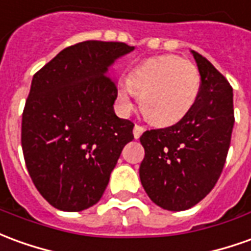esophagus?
I'll use <instances>...</instances> for the list:
<instances>
[{"label":"esophagus","instance_id":"34e87169","mask_svg":"<svg viewBox=\"0 0 251 251\" xmlns=\"http://www.w3.org/2000/svg\"><path fill=\"white\" fill-rule=\"evenodd\" d=\"M144 131H145V127H144V126H141V125L134 126V129H133V134H134V138L141 137V134H143Z\"/></svg>","mask_w":251,"mask_h":251}]
</instances>
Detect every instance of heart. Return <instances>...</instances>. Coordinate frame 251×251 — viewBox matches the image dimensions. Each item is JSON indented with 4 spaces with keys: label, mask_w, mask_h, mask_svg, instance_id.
<instances>
[{
    "label": "heart",
    "mask_w": 251,
    "mask_h": 251,
    "mask_svg": "<svg viewBox=\"0 0 251 251\" xmlns=\"http://www.w3.org/2000/svg\"><path fill=\"white\" fill-rule=\"evenodd\" d=\"M200 88L201 76L196 65L178 55H162L134 68L127 83H118L117 101L124 111H130L138 95L148 120L168 126L192 111Z\"/></svg>",
    "instance_id": "b5f03b06"
}]
</instances>
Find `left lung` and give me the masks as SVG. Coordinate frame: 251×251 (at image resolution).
I'll return each instance as SVG.
<instances>
[{"label":"left lung","instance_id":"left-lung-1","mask_svg":"<svg viewBox=\"0 0 251 251\" xmlns=\"http://www.w3.org/2000/svg\"><path fill=\"white\" fill-rule=\"evenodd\" d=\"M201 76L199 99L175 125L144 131L140 164L144 190L167 211L199 204L222 174L234 127L232 88L216 68L192 50Z\"/></svg>","mask_w":251,"mask_h":251}]
</instances>
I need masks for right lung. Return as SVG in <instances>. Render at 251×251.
<instances>
[{
    "mask_svg": "<svg viewBox=\"0 0 251 251\" xmlns=\"http://www.w3.org/2000/svg\"><path fill=\"white\" fill-rule=\"evenodd\" d=\"M134 50L87 40L35 73L23 111L22 147L29 176L47 202L80 212L101 199L134 124L114 113L110 66Z\"/></svg>",
    "mask_w": 251,
    "mask_h": 251,
    "instance_id": "1",
    "label": "right lung"
}]
</instances>
